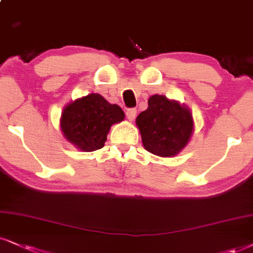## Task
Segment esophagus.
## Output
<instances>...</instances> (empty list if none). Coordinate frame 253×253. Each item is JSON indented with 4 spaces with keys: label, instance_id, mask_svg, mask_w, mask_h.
<instances>
[{
    "label": "esophagus",
    "instance_id": "34e87169",
    "mask_svg": "<svg viewBox=\"0 0 253 253\" xmlns=\"http://www.w3.org/2000/svg\"><path fill=\"white\" fill-rule=\"evenodd\" d=\"M136 115H137V110H136V109H127V110H126V118H127V120H129L130 122L135 120Z\"/></svg>",
    "mask_w": 253,
    "mask_h": 253
}]
</instances>
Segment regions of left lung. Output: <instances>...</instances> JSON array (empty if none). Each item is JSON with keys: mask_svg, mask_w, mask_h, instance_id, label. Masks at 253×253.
Listing matches in <instances>:
<instances>
[{"mask_svg": "<svg viewBox=\"0 0 253 253\" xmlns=\"http://www.w3.org/2000/svg\"><path fill=\"white\" fill-rule=\"evenodd\" d=\"M136 126L145 150L160 157L178 155L195 130L191 110L164 95H152L148 99V109L137 116Z\"/></svg>", "mask_w": 253, "mask_h": 253, "instance_id": "1", "label": "left lung"}]
</instances>
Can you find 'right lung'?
<instances>
[{"label":"right lung","instance_id":"right-lung-1","mask_svg":"<svg viewBox=\"0 0 253 253\" xmlns=\"http://www.w3.org/2000/svg\"><path fill=\"white\" fill-rule=\"evenodd\" d=\"M124 118L126 115L117 104H110L99 93H89L65 105L60 127L75 148L91 152L104 146L110 127Z\"/></svg>","mask_w":253,"mask_h":253}]
</instances>
